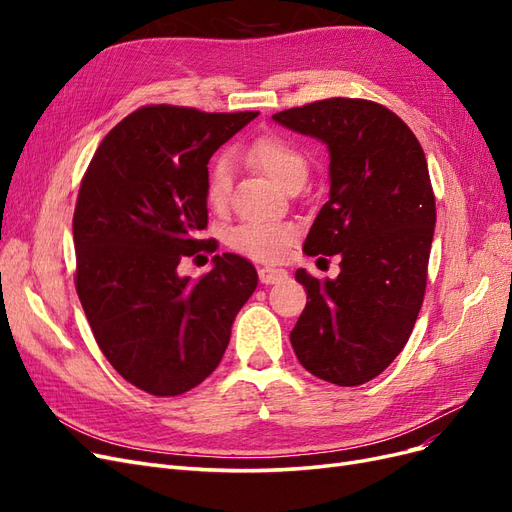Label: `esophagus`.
Wrapping results in <instances>:
<instances>
[{"instance_id": "34e87169", "label": "esophagus", "mask_w": 512, "mask_h": 512, "mask_svg": "<svg viewBox=\"0 0 512 512\" xmlns=\"http://www.w3.org/2000/svg\"><path fill=\"white\" fill-rule=\"evenodd\" d=\"M258 277L262 284H280L284 280H288V271L286 269H280V267H260L258 269Z\"/></svg>"}]
</instances>
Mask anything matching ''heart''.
<instances>
[{"label": "heart", "instance_id": "1", "mask_svg": "<svg viewBox=\"0 0 512 512\" xmlns=\"http://www.w3.org/2000/svg\"><path fill=\"white\" fill-rule=\"evenodd\" d=\"M245 160L282 190L303 185L309 175V164L299 147L282 136H260L245 149ZM232 185V166L226 156H218L207 170L205 196L211 207L226 205ZM294 239V230L284 222H243L226 232V245L241 256L260 262H275L286 256Z\"/></svg>", "mask_w": 512, "mask_h": 512}]
</instances>
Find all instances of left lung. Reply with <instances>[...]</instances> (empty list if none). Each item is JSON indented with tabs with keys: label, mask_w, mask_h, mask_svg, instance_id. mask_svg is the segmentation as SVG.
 <instances>
[{
	"label": "left lung",
	"mask_w": 512,
	"mask_h": 512,
	"mask_svg": "<svg viewBox=\"0 0 512 512\" xmlns=\"http://www.w3.org/2000/svg\"><path fill=\"white\" fill-rule=\"evenodd\" d=\"M273 121L327 145L329 200L303 252L342 258L335 280L294 273L309 301L290 344L316 378L365 384L404 350L425 297L436 198L423 147L395 113L369 100L329 98Z\"/></svg>",
	"instance_id": "left-lung-1"
}]
</instances>
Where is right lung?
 Masks as SVG:
<instances>
[{
    "label": "right lung",
    "mask_w": 512,
    "mask_h": 512,
    "mask_svg": "<svg viewBox=\"0 0 512 512\" xmlns=\"http://www.w3.org/2000/svg\"><path fill=\"white\" fill-rule=\"evenodd\" d=\"M256 117L143 106L104 136L83 177L76 292L108 363L151 395H181L213 374L258 286L237 254L213 256L198 282L177 273L207 243L196 235L207 228L211 156Z\"/></svg>",
    "instance_id": "1"
}]
</instances>
